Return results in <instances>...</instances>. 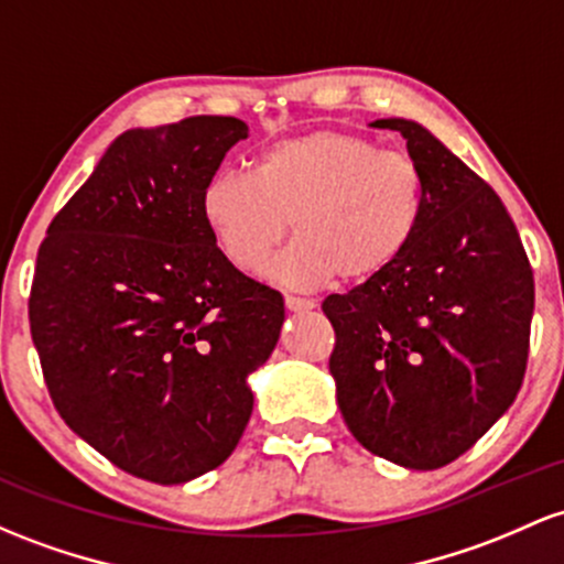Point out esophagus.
Listing matches in <instances>:
<instances>
[{
    "label": "esophagus",
    "mask_w": 564,
    "mask_h": 564,
    "mask_svg": "<svg viewBox=\"0 0 564 564\" xmlns=\"http://www.w3.org/2000/svg\"><path fill=\"white\" fill-rule=\"evenodd\" d=\"M286 311H292V313H307V311H313V302L311 300H302V296H286Z\"/></svg>",
    "instance_id": "obj_1"
}]
</instances>
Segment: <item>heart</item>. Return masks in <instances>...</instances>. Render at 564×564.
Wrapping results in <instances>:
<instances>
[{"instance_id":"heart-1","label":"heart","mask_w":564,"mask_h":564,"mask_svg":"<svg viewBox=\"0 0 564 564\" xmlns=\"http://www.w3.org/2000/svg\"><path fill=\"white\" fill-rule=\"evenodd\" d=\"M423 203V176L406 154L318 128L275 141L253 173H214L203 184L200 216L221 257L246 275L268 268L292 221L296 238L272 275L315 292L337 278L367 283L382 275L410 249Z\"/></svg>"}]
</instances>
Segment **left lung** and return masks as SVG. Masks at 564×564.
<instances>
[{
  "label": "left lung",
  "instance_id": "8db88e82",
  "mask_svg": "<svg viewBox=\"0 0 564 564\" xmlns=\"http://www.w3.org/2000/svg\"><path fill=\"white\" fill-rule=\"evenodd\" d=\"M372 126L406 139L423 219L382 275L324 300L329 372L369 453L433 471L471 449L522 388L533 270L500 197L429 128L404 117Z\"/></svg>",
  "mask_w": 564,
  "mask_h": 564
}]
</instances>
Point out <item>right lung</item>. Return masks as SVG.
<instances>
[{
	"instance_id": "obj_1",
	"label": "right lung",
	"mask_w": 564,
	"mask_h": 564,
	"mask_svg": "<svg viewBox=\"0 0 564 564\" xmlns=\"http://www.w3.org/2000/svg\"><path fill=\"white\" fill-rule=\"evenodd\" d=\"M249 135L187 117L117 135L36 253L31 339L66 425L122 471L184 485L221 466L275 350L283 296L235 270L200 216L203 184Z\"/></svg>"
}]
</instances>
